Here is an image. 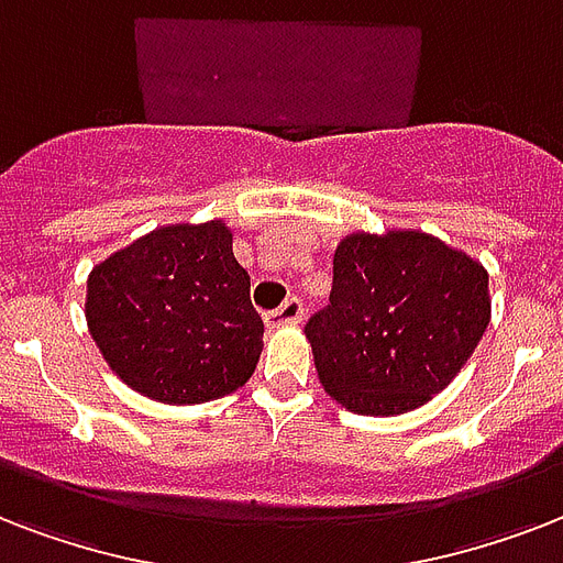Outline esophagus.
<instances>
[{"instance_id": "obj_1", "label": "esophagus", "mask_w": 563, "mask_h": 563, "mask_svg": "<svg viewBox=\"0 0 563 563\" xmlns=\"http://www.w3.org/2000/svg\"><path fill=\"white\" fill-rule=\"evenodd\" d=\"M303 300L300 298H289L286 303H280L272 312H265V324L268 327H286V324H300L303 321Z\"/></svg>"}]
</instances>
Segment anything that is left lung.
I'll return each instance as SVG.
<instances>
[{
	"instance_id": "8db88e82",
	"label": "left lung",
	"mask_w": 563,
	"mask_h": 563,
	"mask_svg": "<svg viewBox=\"0 0 563 563\" xmlns=\"http://www.w3.org/2000/svg\"><path fill=\"white\" fill-rule=\"evenodd\" d=\"M490 318L488 272L418 230L353 233L309 318L318 379L356 415H402L450 385Z\"/></svg>"
}]
</instances>
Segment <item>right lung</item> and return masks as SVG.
Returning a JSON list of instances; mask_svg holds the SVG:
<instances>
[{
  "label": "right lung",
  "instance_id": "add662e5",
  "mask_svg": "<svg viewBox=\"0 0 563 563\" xmlns=\"http://www.w3.org/2000/svg\"><path fill=\"white\" fill-rule=\"evenodd\" d=\"M87 324L119 379L184 406L245 385L265 330L221 221L154 230L96 265Z\"/></svg>",
  "mask_w": 563,
  "mask_h": 563
}]
</instances>
